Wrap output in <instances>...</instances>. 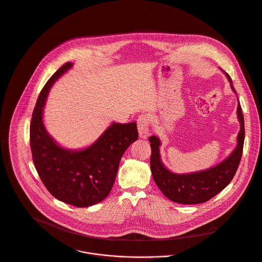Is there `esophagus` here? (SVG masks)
Segmentation results:
<instances>
[{"instance_id":"1","label":"esophagus","mask_w":262,"mask_h":262,"mask_svg":"<svg viewBox=\"0 0 262 262\" xmlns=\"http://www.w3.org/2000/svg\"><path fill=\"white\" fill-rule=\"evenodd\" d=\"M137 127L139 137L142 139H146L149 134V118L147 115L142 114L137 119Z\"/></svg>"}]
</instances>
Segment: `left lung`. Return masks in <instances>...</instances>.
Here are the masks:
<instances>
[{
	"label": "left lung",
	"instance_id": "obj_1",
	"mask_svg": "<svg viewBox=\"0 0 262 262\" xmlns=\"http://www.w3.org/2000/svg\"><path fill=\"white\" fill-rule=\"evenodd\" d=\"M224 74L230 83L232 91L235 93L230 77L225 72ZM236 114L241 128L237 134V144L235 148L220 164L207 170L186 174H177L171 172L164 166L161 159V140L155 135L148 138L151 147V174L156 184L164 195L179 204H201L215 196L229 184L241 162L245 140L244 116L238 99Z\"/></svg>",
	"mask_w": 262,
	"mask_h": 262
}]
</instances>
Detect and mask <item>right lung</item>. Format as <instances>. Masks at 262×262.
<instances>
[{
	"label": "right lung",
	"mask_w": 262,
	"mask_h": 262,
	"mask_svg": "<svg viewBox=\"0 0 262 262\" xmlns=\"http://www.w3.org/2000/svg\"><path fill=\"white\" fill-rule=\"evenodd\" d=\"M72 67V62L63 64L38 97L30 129L31 149L37 172L54 198L76 207H89L111 192L121 158L137 140L138 132L135 122L113 123L84 149H68L57 144L45 128L43 112L52 85Z\"/></svg>",
	"instance_id": "right-lung-1"
}]
</instances>
